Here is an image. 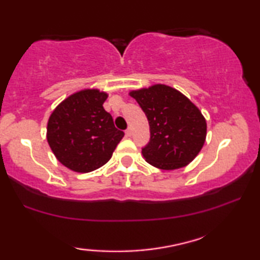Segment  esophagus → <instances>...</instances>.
I'll return each instance as SVG.
<instances>
[{
	"mask_svg": "<svg viewBox=\"0 0 260 260\" xmlns=\"http://www.w3.org/2000/svg\"><path fill=\"white\" fill-rule=\"evenodd\" d=\"M131 135H133V131H131L130 127H127V129L125 130V136L126 137H131Z\"/></svg>",
	"mask_w": 260,
	"mask_h": 260,
	"instance_id": "1",
	"label": "esophagus"
}]
</instances>
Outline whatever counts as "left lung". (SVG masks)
<instances>
[{
	"label": "left lung",
	"instance_id": "obj_1",
	"mask_svg": "<svg viewBox=\"0 0 260 260\" xmlns=\"http://www.w3.org/2000/svg\"><path fill=\"white\" fill-rule=\"evenodd\" d=\"M148 118L150 142L142 150L144 159L160 170L190 164L206 139V119L185 95L172 86L153 84L131 90Z\"/></svg>",
	"mask_w": 260,
	"mask_h": 260
}]
</instances>
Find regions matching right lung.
<instances>
[{
	"label": "right lung",
	"mask_w": 260,
	"mask_h": 260,
	"mask_svg": "<svg viewBox=\"0 0 260 260\" xmlns=\"http://www.w3.org/2000/svg\"><path fill=\"white\" fill-rule=\"evenodd\" d=\"M108 93L83 89L63 100L51 112L47 141L59 163L71 171L86 174L108 163L124 133L104 110Z\"/></svg>",
	"instance_id": "add662e5"
}]
</instances>
